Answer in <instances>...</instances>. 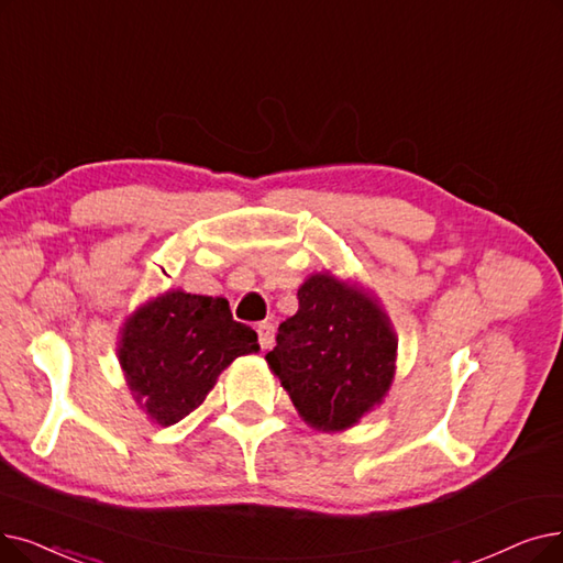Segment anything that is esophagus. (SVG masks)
I'll return each mask as SVG.
<instances>
[{
	"instance_id": "34e87169",
	"label": "esophagus",
	"mask_w": 563,
	"mask_h": 563,
	"mask_svg": "<svg viewBox=\"0 0 563 563\" xmlns=\"http://www.w3.org/2000/svg\"><path fill=\"white\" fill-rule=\"evenodd\" d=\"M257 338H260V347L262 350H272V345H274V324L262 322L257 327Z\"/></svg>"
}]
</instances>
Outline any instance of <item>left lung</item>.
Instances as JSON below:
<instances>
[{
  "label": "left lung",
  "instance_id": "8db88e82",
  "mask_svg": "<svg viewBox=\"0 0 563 563\" xmlns=\"http://www.w3.org/2000/svg\"><path fill=\"white\" fill-rule=\"evenodd\" d=\"M297 299L264 358L310 428L347 430L384 402L398 335L368 289L331 272L308 276Z\"/></svg>",
  "mask_w": 563,
  "mask_h": 563
}]
</instances>
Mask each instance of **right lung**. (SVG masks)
Returning <instances> with one entry per match:
<instances>
[{
    "label": "right lung",
    "instance_id": "add662e5",
    "mask_svg": "<svg viewBox=\"0 0 563 563\" xmlns=\"http://www.w3.org/2000/svg\"><path fill=\"white\" fill-rule=\"evenodd\" d=\"M257 350V333L234 322L228 299L167 289L124 322L117 356L137 407L167 428L205 402L236 356Z\"/></svg>",
    "mask_w": 563,
    "mask_h": 563
}]
</instances>
